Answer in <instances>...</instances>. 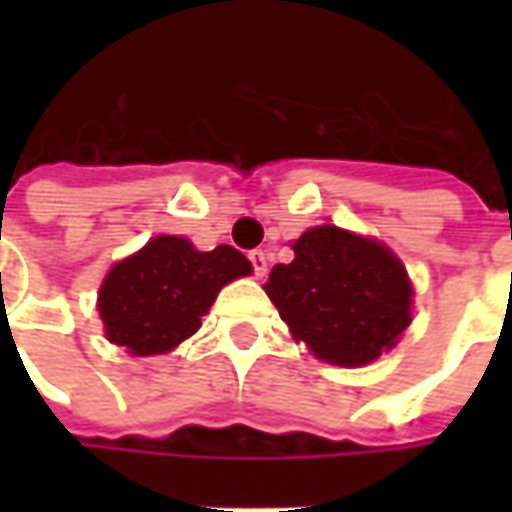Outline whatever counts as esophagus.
<instances>
[{
  "label": "esophagus",
  "mask_w": 512,
  "mask_h": 512,
  "mask_svg": "<svg viewBox=\"0 0 512 512\" xmlns=\"http://www.w3.org/2000/svg\"><path fill=\"white\" fill-rule=\"evenodd\" d=\"M249 263L255 268V277H263L268 271V257L263 249H255V252H249Z\"/></svg>",
  "instance_id": "esophagus-1"
}]
</instances>
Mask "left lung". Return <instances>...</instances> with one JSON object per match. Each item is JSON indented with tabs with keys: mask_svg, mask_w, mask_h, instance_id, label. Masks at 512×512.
Returning <instances> with one entry per match:
<instances>
[{
	"mask_svg": "<svg viewBox=\"0 0 512 512\" xmlns=\"http://www.w3.org/2000/svg\"><path fill=\"white\" fill-rule=\"evenodd\" d=\"M288 266L271 268L268 299L290 334L340 367H362L395 348L411 323V279L384 244L334 224L293 244Z\"/></svg>",
	"mask_w": 512,
	"mask_h": 512,
	"instance_id": "1",
	"label": "left lung"
}]
</instances>
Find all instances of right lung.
<instances>
[{
    "label": "right lung",
    "mask_w": 512,
    "mask_h": 512,
    "mask_svg": "<svg viewBox=\"0 0 512 512\" xmlns=\"http://www.w3.org/2000/svg\"><path fill=\"white\" fill-rule=\"evenodd\" d=\"M252 274L233 246L194 249L180 235H156L120 260L98 290V312L109 343L134 356L167 354L197 332L219 290Z\"/></svg>",
    "instance_id": "right-lung-1"
}]
</instances>
